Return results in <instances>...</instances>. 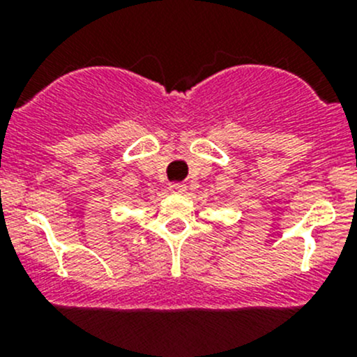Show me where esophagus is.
<instances>
[{"instance_id":"1","label":"esophagus","mask_w":357,"mask_h":357,"mask_svg":"<svg viewBox=\"0 0 357 357\" xmlns=\"http://www.w3.org/2000/svg\"><path fill=\"white\" fill-rule=\"evenodd\" d=\"M169 190L172 193H183L186 190V186L183 183H172V185H169Z\"/></svg>"}]
</instances>
